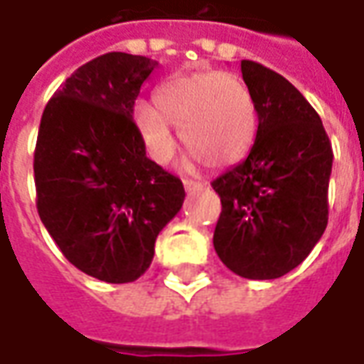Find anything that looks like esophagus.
Returning <instances> with one entry per match:
<instances>
[{"instance_id":"1","label":"esophagus","mask_w":364,"mask_h":364,"mask_svg":"<svg viewBox=\"0 0 364 364\" xmlns=\"http://www.w3.org/2000/svg\"><path fill=\"white\" fill-rule=\"evenodd\" d=\"M183 185H185V191H187V193H195V191H201V189L205 187V185H207V183L193 181V179H183Z\"/></svg>"}]
</instances>
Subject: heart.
I'll use <instances>...</instances> for the list:
<instances>
[{
	"instance_id": "b5f03b06",
	"label": "heart",
	"mask_w": 364,
	"mask_h": 364,
	"mask_svg": "<svg viewBox=\"0 0 364 364\" xmlns=\"http://www.w3.org/2000/svg\"><path fill=\"white\" fill-rule=\"evenodd\" d=\"M155 101L157 107L145 101L135 105V123L157 163H167L175 153L171 123L181 129L183 145L209 167L239 161L253 143V95L235 73L201 71L173 77L159 87Z\"/></svg>"
}]
</instances>
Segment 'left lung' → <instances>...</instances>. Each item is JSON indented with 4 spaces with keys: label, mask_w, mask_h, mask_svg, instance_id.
<instances>
[{
    "label": "left lung",
    "mask_w": 364,
    "mask_h": 364,
    "mask_svg": "<svg viewBox=\"0 0 364 364\" xmlns=\"http://www.w3.org/2000/svg\"><path fill=\"white\" fill-rule=\"evenodd\" d=\"M259 117L247 159L211 185L221 197L213 245L245 279L293 271L325 233L333 147L318 113L283 75L241 61Z\"/></svg>",
    "instance_id": "left-lung-1"
}]
</instances>
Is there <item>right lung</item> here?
I'll list each match as a JSON object with an SVG mask.
<instances>
[{
    "label": "right lung",
    "instance_id": "right-lung-1",
    "mask_svg": "<svg viewBox=\"0 0 364 364\" xmlns=\"http://www.w3.org/2000/svg\"><path fill=\"white\" fill-rule=\"evenodd\" d=\"M157 65L121 51L99 55L65 79L41 115L37 213L69 263L105 283H131L149 269L157 235L185 199L181 179L145 155L133 121Z\"/></svg>",
    "mask_w": 364,
    "mask_h": 364
}]
</instances>
